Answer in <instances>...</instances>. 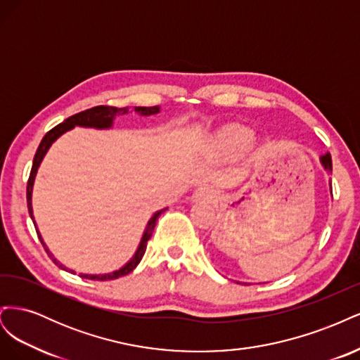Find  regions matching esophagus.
<instances>
[{
  "label": "esophagus",
  "instance_id": "esophagus-1",
  "mask_svg": "<svg viewBox=\"0 0 360 360\" xmlns=\"http://www.w3.org/2000/svg\"><path fill=\"white\" fill-rule=\"evenodd\" d=\"M192 198L195 201H212L214 198V192L207 186H200L192 193Z\"/></svg>",
  "mask_w": 360,
  "mask_h": 360
}]
</instances>
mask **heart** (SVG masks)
<instances>
[{"mask_svg": "<svg viewBox=\"0 0 360 360\" xmlns=\"http://www.w3.org/2000/svg\"><path fill=\"white\" fill-rule=\"evenodd\" d=\"M254 139L252 130L240 126V124H230L222 127L219 132H216L212 146L213 148L224 156H234L243 151Z\"/></svg>", "mask_w": 360, "mask_h": 360, "instance_id": "heart-1", "label": "heart"}]
</instances>
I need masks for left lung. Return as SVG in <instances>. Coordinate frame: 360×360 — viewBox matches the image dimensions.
I'll list each match as a JSON object with an SVG mask.
<instances>
[{"instance_id": "obj_1", "label": "left lung", "mask_w": 360, "mask_h": 360, "mask_svg": "<svg viewBox=\"0 0 360 360\" xmlns=\"http://www.w3.org/2000/svg\"><path fill=\"white\" fill-rule=\"evenodd\" d=\"M321 163H323V167H324L326 169H332V159H330V155L321 156Z\"/></svg>"}]
</instances>
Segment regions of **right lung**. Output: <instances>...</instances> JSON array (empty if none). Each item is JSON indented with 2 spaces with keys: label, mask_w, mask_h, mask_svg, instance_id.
I'll use <instances>...</instances> for the list:
<instances>
[{
  "label": "right lung",
  "mask_w": 360,
  "mask_h": 360,
  "mask_svg": "<svg viewBox=\"0 0 360 360\" xmlns=\"http://www.w3.org/2000/svg\"><path fill=\"white\" fill-rule=\"evenodd\" d=\"M135 111L139 112L141 115H150V114L159 112V106H136ZM127 112H129L127 108H115V106H106V105L94 106V108H90V110H85V111H82V112H78V114H75V115L66 118L63 123H60V124H57L53 129H51L49 132H48L45 136H43L41 143H40V146H39V148H37V151H36V155H34V160H32V167H31V172H30V177H28V183H27V204H28V212H30V216H31L32 222H34V217H32V207H31L32 184H34L36 172H37V168H39V165H40V162H41L43 158H45L46 151H48V148L52 146L53 141H56L60 135H63L64 132H68V130H70V129L75 127V126L96 127V129H108V127L112 126V120H114L115 115L127 114ZM165 210H167V209H162V210L156 212V213L153 214V217H151V219L148 221L147 228H146V231H144V236H143V238H141V243H139V246H138V250L135 252L134 258L130 259L126 266H123L120 270L112 271V274H105V275H82V274H81L79 276H81V278H85V279H91V281H111V279H117V278H120V276H124V275L130 274V271H132V270L138 266L141 258H143V255H144V252H146V249H147V242H148V238L151 237V234H153V231H155V226H156V222H158V219H159V216H160L163 212H165ZM34 226H36V225H34ZM36 231H37V226H36ZM37 236H39V238H40L41 245L45 246V243H43L41 237H40V233H37ZM45 250L48 252V255L52 258L53 263H56L60 269L68 270L66 266H63V264L60 263V261H57L56 258H53V257L51 255V252L46 249V246H45ZM70 271H72V270H70ZM73 274H75V271H73Z\"/></svg>",
  "instance_id": "1"
}]
</instances>
